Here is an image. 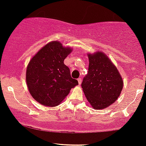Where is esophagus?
<instances>
[{"label":"esophagus","mask_w":146,"mask_h":146,"mask_svg":"<svg viewBox=\"0 0 146 146\" xmlns=\"http://www.w3.org/2000/svg\"><path fill=\"white\" fill-rule=\"evenodd\" d=\"M78 84L79 85L81 84V78H78Z\"/></svg>","instance_id":"34e87169"}]
</instances>
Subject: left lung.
Returning a JSON list of instances; mask_svg holds the SVG:
<instances>
[{
  "instance_id": "8db88e82",
  "label": "left lung",
  "mask_w": 146,
  "mask_h": 146,
  "mask_svg": "<svg viewBox=\"0 0 146 146\" xmlns=\"http://www.w3.org/2000/svg\"><path fill=\"white\" fill-rule=\"evenodd\" d=\"M89 68L81 87L94 109H104L120 96L123 81L117 68L105 54H88Z\"/></svg>"
}]
</instances>
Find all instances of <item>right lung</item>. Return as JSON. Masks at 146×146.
<instances>
[{"mask_svg":"<svg viewBox=\"0 0 146 146\" xmlns=\"http://www.w3.org/2000/svg\"><path fill=\"white\" fill-rule=\"evenodd\" d=\"M71 49L58 41L49 42L29 61L26 81L29 92L37 102L56 106L62 102L78 81L72 78L64 60Z\"/></svg>","mask_w":146,"mask_h":146,"instance_id":"obj_1","label":"right lung"}]
</instances>
